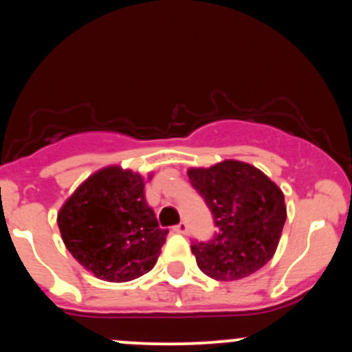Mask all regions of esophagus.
Instances as JSON below:
<instances>
[{"label":"esophagus","instance_id":"obj_1","mask_svg":"<svg viewBox=\"0 0 352 352\" xmlns=\"http://www.w3.org/2000/svg\"><path fill=\"white\" fill-rule=\"evenodd\" d=\"M173 232L182 233V235H187V233H188V225H187V223H184V221H182V223L175 225V227H173Z\"/></svg>","mask_w":352,"mask_h":352}]
</instances>
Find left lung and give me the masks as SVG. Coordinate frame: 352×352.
Segmentation results:
<instances>
[{"label": "left lung", "instance_id": "1", "mask_svg": "<svg viewBox=\"0 0 352 352\" xmlns=\"http://www.w3.org/2000/svg\"><path fill=\"white\" fill-rule=\"evenodd\" d=\"M187 173L218 228L208 243L192 245L201 272L217 281H235L263 268L276 252L286 221L281 188L240 160L190 167Z\"/></svg>", "mask_w": 352, "mask_h": 352}]
</instances>
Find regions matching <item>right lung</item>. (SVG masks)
<instances>
[{
    "instance_id": "right-lung-1",
    "label": "right lung",
    "mask_w": 352,
    "mask_h": 352,
    "mask_svg": "<svg viewBox=\"0 0 352 352\" xmlns=\"http://www.w3.org/2000/svg\"><path fill=\"white\" fill-rule=\"evenodd\" d=\"M144 187L140 173L109 165L87 177L59 210L64 245L99 280L132 281L159 260L167 230L159 228Z\"/></svg>"
}]
</instances>
